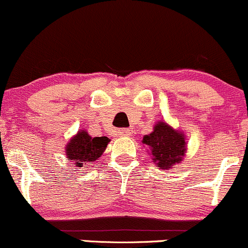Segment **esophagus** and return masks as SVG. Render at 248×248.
<instances>
[{
  "label": "esophagus",
  "mask_w": 248,
  "mask_h": 248,
  "mask_svg": "<svg viewBox=\"0 0 248 248\" xmlns=\"http://www.w3.org/2000/svg\"><path fill=\"white\" fill-rule=\"evenodd\" d=\"M118 133H119V136H126V138L130 136V129H128V128H124V129H120Z\"/></svg>",
  "instance_id": "34e87169"
}]
</instances>
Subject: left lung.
Wrapping results in <instances>:
<instances>
[{
	"label": "left lung",
	"mask_w": 248,
	"mask_h": 248,
	"mask_svg": "<svg viewBox=\"0 0 248 248\" xmlns=\"http://www.w3.org/2000/svg\"><path fill=\"white\" fill-rule=\"evenodd\" d=\"M142 143L158 169H172L186 153V134L162 120L156 122L152 133L143 136Z\"/></svg>",
	"instance_id": "8db88e82"
}]
</instances>
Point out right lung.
Listing matches in <instances>:
<instances>
[{
	"instance_id": "obj_1",
	"label": "right lung",
	"mask_w": 248,
	"mask_h": 248,
	"mask_svg": "<svg viewBox=\"0 0 248 248\" xmlns=\"http://www.w3.org/2000/svg\"><path fill=\"white\" fill-rule=\"evenodd\" d=\"M109 142L107 136L92 138L87 130H79L66 143L65 155L67 160L75 162L78 168L87 163L92 164L104 154Z\"/></svg>"
}]
</instances>
